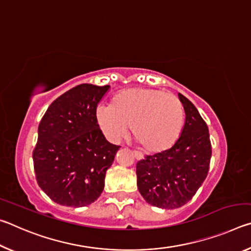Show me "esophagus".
<instances>
[{"label":"esophagus","mask_w":251,"mask_h":251,"mask_svg":"<svg viewBox=\"0 0 251 251\" xmlns=\"http://www.w3.org/2000/svg\"><path fill=\"white\" fill-rule=\"evenodd\" d=\"M133 154H134V156H135V158L137 159V160H141V159H143V157H144V155L142 154L141 151H133Z\"/></svg>","instance_id":"1"}]
</instances>
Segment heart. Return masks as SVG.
<instances>
[{
    "mask_svg": "<svg viewBox=\"0 0 251 251\" xmlns=\"http://www.w3.org/2000/svg\"><path fill=\"white\" fill-rule=\"evenodd\" d=\"M97 125L108 141L120 142L128 131L148 152L168 150L179 137L184 109L176 96L159 90L135 87L121 91L110 106H99Z\"/></svg>",
    "mask_w": 251,
    "mask_h": 251,
    "instance_id": "1",
    "label": "heart"
}]
</instances>
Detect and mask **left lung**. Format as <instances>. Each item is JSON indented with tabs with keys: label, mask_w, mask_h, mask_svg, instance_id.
Listing matches in <instances>:
<instances>
[{
	"label": "left lung",
	"mask_w": 251,
	"mask_h": 251,
	"mask_svg": "<svg viewBox=\"0 0 251 251\" xmlns=\"http://www.w3.org/2000/svg\"><path fill=\"white\" fill-rule=\"evenodd\" d=\"M185 124L176 143L166 151L146 156L136 166L137 187L151 206L176 209L194 197L209 169V131L198 109L178 93Z\"/></svg>",
	"instance_id": "left-lung-1"
}]
</instances>
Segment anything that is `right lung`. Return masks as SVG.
I'll use <instances>...</instances> for the list:
<instances>
[{"label":"right lung","mask_w":251,"mask_h":251,"mask_svg":"<svg viewBox=\"0 0 251 251\" xmlns=\"http://www.w3.org/2000/svg\"><path fill=\"white\" fill-rule=\"evenodd\" d=\"M109 85H78L49 106L39 125L33 151L41 189L58 205H91L104 189L106 171L121 146L105 138L97 125V105Z\"/></svg>","instance_id":"1"}]
</instances>
